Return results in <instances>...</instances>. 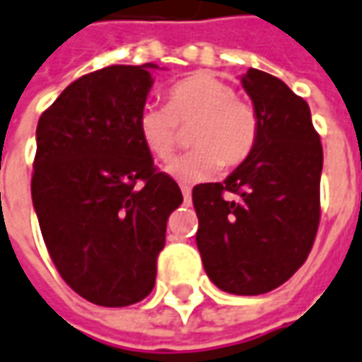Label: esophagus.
Returning a JSON list of instances; mask_svg holds the SVG:
<instances>
[{"mask_svg": "<svg viewBox=\"0 0 362 362\" xmlns=\"http://www.w3.org/2000/svg\"><path fill=\"white\" fill-rule=\"evenodd\" d=\"M180 190H182V196H184V200H186V202H190V198H192V188H190V186H182Z\"/></svg>", "mask_w": 362, "mask_h": 362, "instance_id": "34e87169", "label": "esophagus"}]
</instances>
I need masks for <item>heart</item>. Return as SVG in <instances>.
<instances>
[{
  "instance_id": "obj_1",
  "label": "heart",
  "mask_w": 362,
  "mask_h": 362,
  "mask_svg": "<svg viewBox=\"0 0 362 362\" xmlns=\"http://www.w3.org/2000/svg\"><path fill=\"white\" fill-rule=\"evenodd\" d=\"M192 124L190 144L196 148L168 166L170 174L184 182L210 178L220 166H240L252 154L260 134L256 107L236 98L226 81L204 71L174 83L168 90V106L146 104L138 116L140 138L158 162L174 158L180 126Z\"/></svg>"
}]
</instances>
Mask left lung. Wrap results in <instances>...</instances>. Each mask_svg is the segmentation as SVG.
<instances>
[{
    "mask_svg": "<svg viewBox=\"0 0 362 362\" xmlns=\"http://www.w3.org/2000/svg\"><path fill=\"white\" fill-rule=\"evenodd\" d=\"M243 88L260 116L258 142L226 180L194 186L192 202L208 279L224 293L255 296L288 281L313 248L322 146L308 104L284 81L250 68Z\"/></svg>",
    "mask_w": 362,
    "mask_h": 362,
    "instance_id": "8db88e82",
    "label": "left lung"
}]
</instances>
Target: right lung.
<instances>
[{"mask_svg":"<svg viewBox=\"0 0 362 362\" xmlns=\"http://www.w3.org/2000/svg\"><path fill=\"white\" fill-rule=\"evenodd\" d=\"M144 66L81 76L42 114L32 200L47 252L71 291L100 306L152 293L178 184L158 172L138 116L152 88Z\"/></svg>","mask_w":362,"mask_h":362,"instance_id":"1","label":"right lung"}]
</instances>
